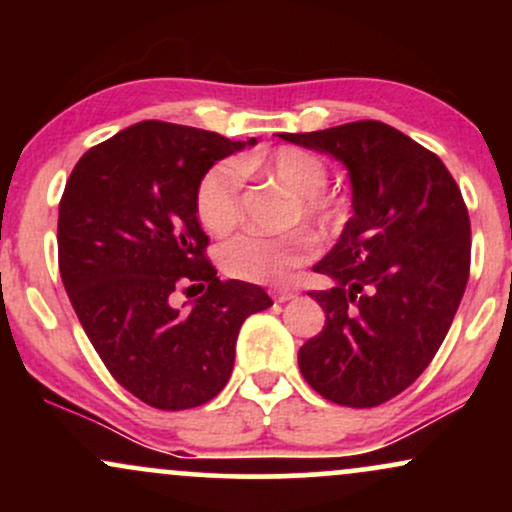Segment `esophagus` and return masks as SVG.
I'll list each match as a JSON object with an SVG mask.
<instances>
[{
  "label": "esophagus",
  "instance_id": "obj_1",
  "mask_svg": "<svg viewBox=\"0 0 512 512\" xmlns=\"http://www.w3.org/2000/svg\"><path fill=\"white\" fill-rule=\"evenodd\" d=\"M269 293H272V298L276 303H286V301H291L293 296H296V291L284 289V286H276V289H272Z\"/></svg>",
  "mask_w": 512,
  "mask_h": 512
}]
</instances>
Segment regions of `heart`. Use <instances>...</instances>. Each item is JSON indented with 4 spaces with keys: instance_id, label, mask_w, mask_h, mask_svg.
<instances>
[{
    "instance_id": "1",
    "label": "heart",
    "mask_w": 512,
    "mask_h": 512,
    "mask_svg": "<svg viewBox=\"0 0 512 512\" xmlns=\"http://www.w3.org/2000/svg\"><path fill=\"white\" fill-rule=\"evenodd\" d=\"M264 173L296 197L289 221H303L315 231L330 233L344 219V202L325 190L330 166L325 158L301 146H279L269 156H243L236 166L219 163L199 180L195 192V214L199 226L211 236H228L243 216L240 175ZM313 240L305 231L284 236L243 233L219 248L223 274L252 284H284L296 267L310 260Z\"/></svg>"
}]
</instances>
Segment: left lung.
<instances>
[{
	"mask_svg": "<svg viewBox=\"0 0 512 512\" xmlns=\"http://www.w3.org/2000/svg\"><path fill=\"white\" fill-rule=\"evenodd\" d=\"M279 137L342 161L354 190V216L313 267L332 279L310 291L327 320L298 366L330 402L378 407L424 373L462 301L472 255L462 192L433 151L385 122Z\"/></svg>",
	"mask_w": 512,
	"mask_h": 512,
	"instance_id": "1",
	"label": "left lung"
}]
</instances>
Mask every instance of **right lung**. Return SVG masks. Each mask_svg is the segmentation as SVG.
Masks as SVG:
<instances>
[{
	"label": "right lung",
	"instance_id": "1",
	"mask_svg": "<svg viewBox=\"0 0 512 512\" xmlns=\"http://www.w3.org/2000/svg\"><path fill=\"white\" fill-rule=\"evenodd\" d=\"M252 144L144 120L88 149L64 187L62 284L105 368L149 407L192 409L219 395L240 325L272 305L262 286L216 276L195 214L202 175ZM180 288L205 293L178 309Z\"/></svg>",
	"mask_w": 512,
	"mask_h": 512
}]
</instances>
